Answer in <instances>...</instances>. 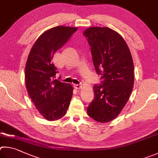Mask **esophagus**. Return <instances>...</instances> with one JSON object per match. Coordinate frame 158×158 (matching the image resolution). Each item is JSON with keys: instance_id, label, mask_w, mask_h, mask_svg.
<instances>
[{"instance_id": "34e87169", "label": "esophagus", "mask_w": 158, "mask_h": 158, "mask_svg": "<svg viewBox=\"0 0 158 158\" xmlns=\"http://www.w3.org/2000/svg\"><path fill=\"white\" fill-rule=\"evenodd\" d=\"M73 87L75 88V89H80L82 87V86H81V85H80L74 84L73 85Z\"/></svg>"}]
</instances>
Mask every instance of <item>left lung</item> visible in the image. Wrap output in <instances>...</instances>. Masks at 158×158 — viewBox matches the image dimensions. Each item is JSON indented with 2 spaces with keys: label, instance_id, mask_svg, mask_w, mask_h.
Segmentation results:
<instances>
[{
  "label": "left lung",
  "instance_id": "8db88e82",
  "mask_svg": "<svg viewBox=\"0 0 158 158\" xmlns=\"http://www.w3.org/2000/svg\"><path fill=\"white\" fill-rule=\"evenodd\" d=\"M83 35L91 46L94 65L101 84L94 86V98L87 114L100 123L117 117L128 102L134 85V64L128 45L114 30L91 27Z\"/></svg>",
  "mask_w": 158,
  "mask_h": 158
}]
</instances>
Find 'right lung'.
<instances>
[{"label":"right lung","mask_w":158,"mask_h":158,"mask_svg":"<svg viewBox=\"0 0 158 158\" xmlns=\"http://www.w3.org/2000/svg\"><path fill=\"white\" fill-rule=\"evenodd\" d=\"M77 27L57 26L40 35L27 57L25 81L27 93L40 114L48 121L66 114L73 94V87L55 78L52 63L55 52L62 48Z\"/></svg>","instance_id":"right-lung-1"}]
</instances>
